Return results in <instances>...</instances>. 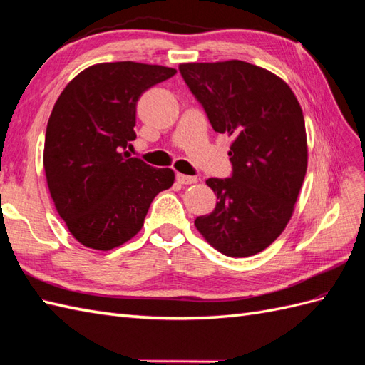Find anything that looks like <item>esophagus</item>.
<instances>
[{
	"mask_svg": "<svg viewBox=\"0 0 365 365\" xmlns=\"http://www.w3.org/2000/svg\"><path fill=\"white\" fill-rule=\"evenodd\" d=\"M175 179L179 183L182 185H192V183H197V177L194 175H185V174H177Z\"/></svg>",
	"mask_w": 365,
	"mask_h": 365,
	"instance_id": "obj_1",
	"label": "esophagus"
}]
</instances>
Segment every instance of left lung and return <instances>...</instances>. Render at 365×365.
<instances>
[{
  "label": "left lung",
  "mask_w": 365,
  "mask_h": 365,
  "mask_svg": "<svg viewBox=\"0 0 365 365\" xmlns=\"http://www.w3.org/2000/svg\"><path fill=\"white\" fill-rule=\"evenodd\" d=\"M179 69L212 129L232 137V175L207 180L219 202L194 225L222 255L255 256L293 216L308 163L302 108L282 78L247 61L182 63Z\"/></svg>",
  "instance_id": "left-lung-1"
}]
</instances>
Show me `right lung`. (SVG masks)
<instances>
[{"mask_svg":"<svg viewBox=\"0 0 365 365\" xmlns=\"http://www.w3.org/2000/svg\"><path fill=\"white\" fill-rule=\"evenodd\" d=\"M177 71L135 61L98 63L63 89L46 128L43 166L55 210L81 245L109 251L142 230L174 171L125 151L142 93Z\"/></svg>","mask_w":365,"mask_h":365,"instance_id":"1","label":"right lung"}]
</instances>
